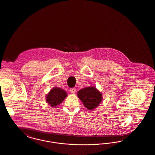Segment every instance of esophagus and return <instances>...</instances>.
Returning a JSON list of instances; mask_svg holds the SVG:
<instances>
[{"label":"esophagus","instance_id":"1","mask_svg":"<svg viewBox=\"0 0 155 155\" xmlns=\"http://www.w3.org/2000/svg\"><path fill=\"white\" fill-rule=\"evenodd\" d=\"M75 91H76L75 88H70V92L71 93H75Z\"/></svg>","mask_w":155,"mask_h":155}]
</instances>
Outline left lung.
Listing matches in <instances>:
<instances>
[{"label": "left lung", "instance_id": "1", "mask_svg": "<svg viewBox=\"0 0 155 155\" xmlns=\"http://www.w3.org/2000/svg\"><path fill=\"white\" fill-rule=\"evenodd\" d=\"M77 96L88 110H93L99 106L103 99L102 94L95 86H89L80 90Z\"/></svg>", "mask_w": 155, "mask_h": 155}]
</instances>
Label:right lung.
I'll list each match as a JSON object with an SVG mask.
<instances>
[{"instance_id":"right-lung-1","label":"right lung","mask_w":155,"mask_h":155,"mask_svg":"<svg viewBox=\"0 0 155 155\" xmlns=\"http://www.w3.org/2000/svg\"><path fill=\"white\" fill-rule=\"evenodd\" d=\"M67 97V93L64 90L54 87L47 94L46 101L52 107H55L62 103Z\"/></svg>"}]
</instances>
